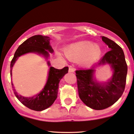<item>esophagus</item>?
<instances>
[{"label":"esophagus","instance_id":"obj_1","mask_svg":"<svg viewBox=\"0 0 134 134\" xmlns=\"http://www.w3.org/2000/svg\"><path fill=\"white\" fill-rule=\"evenodd\" d=\"M69 72H74V67H72V66H70L69 69Z\"/></svg>","mask_w":134,"mask_h":134}]
</instances>
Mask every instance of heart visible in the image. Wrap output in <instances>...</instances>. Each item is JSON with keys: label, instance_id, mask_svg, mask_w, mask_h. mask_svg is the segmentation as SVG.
I'll return each instance as SVG.
<instances>
[{"label": "heart", "instance_id": "obj_1", "mask_svg": "<svg viewBox=\"0 0 134 134\" xmlns=\"http://www.w3.org/2000/svg\"><path fill=\"white\" fill-rule=\"evenodd\" d=\"M100 48L90 41H79L69 46L65 50L66 57L70 60L80 58L82 65H86L95 62L101 55Z\"/></svg>", "mask_w": 134, "mask_h": 134}]
</instances>
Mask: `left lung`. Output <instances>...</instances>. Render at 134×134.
<instances>
[{
    "mask_svg": "<svg viewBox=\"0 0 134 134\" xmlns=\"http://www.w3.org/2000/svg\"><path fill=\"white\" fill-rule=\"evenodd\" d=\"M102 40L111 50L91 68L76 70L79 98L87 106L95 110L108 108L121 97L127 74V65L122 48L108 37L102 36ZM105 63L111 65L114 73L109 82L102 85L95 81L93 74L97 66Z\"/></svg>",
    "mask_w": 134,
    "mask_h": 134,
    "instance_id": "left-lung-1",
    "label": "left lung"
}]
</instances>
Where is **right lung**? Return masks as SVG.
Masks as SVG:
<instances>
[{"label": "right lung", "instance_id": "right-lung-1", "mask_svg": "<svg viewBox=\"0 0 134 134\" xmlns=\"http://www.w3.org/2000/svg\"><path fill=\"white\" fill-rule=\"evenodd\" d=\"M49 41H50V38L49 37L36 35L26 39L21 45H20L14 53V57L11 60V65H10L11 76H12L11 72H12L13 66L14 65V63L18 57L21 55L27 53L35 52L42 54L44 57H48L49 56V53L47 50L51 53L53 51L51 46L49 45ZM48 64L50 65L49 62H48ZM68 67H65L62 69H57L53 67H50L48 81L44 89L37 95L32 97H24L18 95V93L16 92V90L13 86V84L11 82L14 95L19 100V101L28 108L37 111L44 110L50 107L57 99L58 86H59L58 84L60 79L64 77L65 74L68 72Z\"/></svg>", "mask_w": 134, "mask_h": 134}]
</instances>
